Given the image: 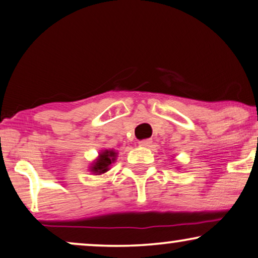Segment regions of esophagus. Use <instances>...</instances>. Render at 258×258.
Returning a JSON list of instances; mask_svg holds the SVG:
<instances>
[{"label": "esophagus", "instance_id": "esophagus-1", "mask_svg": "<svg viewBox=\"0 0 258 258\" xmlns=\"http://www.w3.org/2000/svg\"><path fill=\"white\" fill-rule=\"evenodd\" d=\"M139 144L142 146L146 147V146H150L151 144H152V140H151V139H144V140H142V142H139Z\"/></svg>", "mask_w": 258, "mask_h": 258}]
</instances>
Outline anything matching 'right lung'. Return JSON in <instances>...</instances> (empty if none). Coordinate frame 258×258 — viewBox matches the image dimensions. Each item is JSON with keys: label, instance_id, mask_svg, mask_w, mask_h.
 Masks as SVG:
<instances>
[{"label": "right lung", "instance_id": "1", "mask_svg": "<svg viewBox=\"0 0 258 258\" xmlns=\"http://www.w3.org/2000/svg\"><path fill=\"white\" fill-rule=\"evenodd\" d=\"M116 153L114 151H108L106 150L105 152H102L99 157V159L95 161L93 166H92L91 171H93L94 173H105L106 171L108 170V166L111 165L113 161L115 160Z\"/></svg>", "mask_w": 258, "mask_h": 258}]
</instances>
